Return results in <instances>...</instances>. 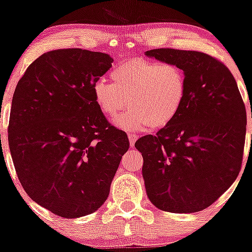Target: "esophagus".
<instances>
[{"label":"esophagus","instance_id":"obj_1","mask_svg":"<svg viewBox=\"0 0 252 252\" xmlns=\"http://www.w3.org/2000/svg\"><path fill=\"white\" fill-rule=\"evenodd\" d=\"M128 137H129L130 147H134L136 140H137V136H136L135 134H128Z\"/></svg>","mask_w":252,"mask_h":252}]
</instances>
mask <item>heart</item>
<instances>
[{
    "label": "heart",
    "mask_w": 252,
    "mask_h": 252,
    "mask_svg": "<svg viewBox=\"0 0 252 252\" xmlns=\"http://www.w3.org/2000/svg\"><path fill=\"white\" fill-rule=\"evenodd\" d=\"M110 77L112 82L100 78L94 83V103L109 120L129 103L131 109L116 120L117 126L126 130L148 126L158 130L168 126L186 97V73L174 63L135 58L114 67Z\"/></svg>",
    "instance_id": "heart-1"
}]
</instances>
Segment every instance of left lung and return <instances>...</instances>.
<instances>
[{
	"label": "left lung",
	"instance_id": "1",
	"mask_svg": "<svg viewBox=\"0 0 252 252\" xmlns=\"http://www.w3.org/2000/svg\"><path fill=\"white\" fill-rule=\"evenodd\" d=\"M148 57L174 63L186 73L180 111L155 136L136 141L149 200L173 213L211 206L242 168L247 111L232 73L220 60L196 51L156 48Z\"/></svg>",
	"mask_w": 252,
	"mask_h": 252
}]
</instances>
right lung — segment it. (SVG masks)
Returning a JSON list of instances; mask_svg holds the SVG:
<instances>
[{
    "mask_svg": "<svg viewBox=\"0 0 252 252\" xmlns=\"http://www.w3.org/2000/svg\"><path fill=\"white\" fill-rule=\"evenodd\" d=\"M112 62L80 48L47 52L14 91L8 142L17 178L34 201L63 218L102 206L129 149L128 136L108 122L92 94Z\"/></svg>",
    "mask_w": 252,
    "mask_h": 252,
    "instance_id": "add662e5",
    "label": "right lung"
}]
</instances>
